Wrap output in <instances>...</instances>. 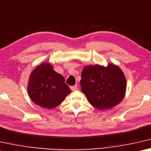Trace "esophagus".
Listing matches in <instances>:
<instances>
[{
  "mask_svg": "<svg viewBox=\"0 0 151 151\" xmlns=\"http://www.w3.org/2000/svg\"><path fill=\"white\" fill-rule=\"evenodd\" d=\"M70 89L72 91H74V90H77L78 89V86L77 85H75V86H71L70 87Z\"/></svg>",
  "mask_w": 151,
  "mask_h": 151,
  "instance_id": "obj_1",
  "label": "esophagus"
}]
</instances>
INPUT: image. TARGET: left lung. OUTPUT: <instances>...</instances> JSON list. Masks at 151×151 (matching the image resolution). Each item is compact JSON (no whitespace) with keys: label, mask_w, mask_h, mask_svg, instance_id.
<instances>
[{"label":"left lung","mask_w":151,"mask_h":151,"mask_svg":"<svg viewBox=\"0 0 151 151\" xmlns=\"http://www.w3.org/2000/svg\"><path fill=\"white\" fill-rule=\"evenodd\" d=\"M81 92L90 104L98 110L110 109L123 100L127 80L122 71L114 64L107 67L99 65H88L81 75Z\"/></svg>","instance_id":"obj_1"}]
</instances>
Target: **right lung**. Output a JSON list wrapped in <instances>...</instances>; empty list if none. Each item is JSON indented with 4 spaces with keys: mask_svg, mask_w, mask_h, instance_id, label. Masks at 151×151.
<instances>
[{
    "mask_svg": "<svg viewBox=\"0 0 151 151\" xmlns=\"http://www.w3.org/2000/svg\"><path fill=\"white\" fill-rule=\"evenodd\" d=\"M28 95L42 108L53 109L63 102L71 90L61 74L49 63H43L32 71L27 86Z\"/></svg>",
    "mask_w": 151,
    "mask_h": 151,
    "instance_id": "add662e5",
    "label": "right lung"
}]
</instances>
